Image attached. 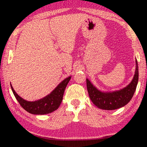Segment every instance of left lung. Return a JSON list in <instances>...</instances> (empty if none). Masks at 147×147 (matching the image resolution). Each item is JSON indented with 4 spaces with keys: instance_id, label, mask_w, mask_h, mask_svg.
Masks as SVG:
<instances>
[{
    "instance_id": "obj_1",
    "label": "left lung",
    "mask_w": 147,
    "mask_h": 147,
    "mask_svg": "<svg viewBox=\"0 0 147 147\" xmlns=\"http://www.w3.org/2000/svg\"><path fill=\"white\" fill-rule=\"evenodd\" d=\"M138 80V64L136 59V71L133 79L123 89L113 91H101L86 78L87 89L91 100L97 108L105 110H113L122 108L130 101L136 91Z\"/></svg>"
}]
</instances>
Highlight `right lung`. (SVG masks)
Instances as JSON below:
<instances>
[{"mask_svg": "<svg viewBox=\"0 0 147 147\" xmlns=\"http://www.w3.org/2000/svg\"><path fill=\"white\" fill-rule=\"evenodd\" d=\"M72 76L62 80L51 93L45 97L34 101H28L21 97L14 90L10 83L11 90L17 101L23 108L28 113L34 115H45L52 113L59 108L63 99V93Z\"/></svg>", "mask_w": 147, "mask_h": 147, "instance_id": "right-lung-1", "label": "right lung"}]
</instances>
